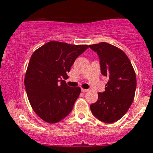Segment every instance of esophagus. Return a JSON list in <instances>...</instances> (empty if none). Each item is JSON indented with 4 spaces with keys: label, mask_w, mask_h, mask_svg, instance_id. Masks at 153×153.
<instances>
[{
    "label": "esophagus",
    "mask_w": 153,
    "mask_h": 153,
    "mask_svg": "<svg viewBox=\"0 0 153 153\" xmlns=\"http://www.w3.org/2000/svg\"><path fill=\"white\" fill-rule=\"evenodd\" d=\"M81 91L82 92H87V91H88V89H84V88H81Z\"/></svg>",
    "instance_id": "obj_1"
}]
</instances>
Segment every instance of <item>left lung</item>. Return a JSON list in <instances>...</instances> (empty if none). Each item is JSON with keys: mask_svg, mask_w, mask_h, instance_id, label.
<instances>
[{"mask_svg": "<svg viewBox=\"0 0 153 153\" xmlns=\"http://www.w3.org/2000/svg\"><path fill=\"white\" fill-rule=\"evenodd\" d=\"M99 57L101 72L108 78L105 91L90 106L91 112L101 122L118 121L127 113L133 102L137 86L136 74L127 54L106 42L89 45Z\"/></svg>", "mask_w": 153, "mask_h": 153, "instance_id": "obj_1", "label": "left lung"}]
</instances>
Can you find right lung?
<instances>
[{"mask_svg": "<svg viewBox=\"0 0 153 153\" xmlns=\"http://www.w3.org/2000/svg\"><path fill=\"white\" fill-rule=\"evenodd\" d=\"M88 46L51 41L31 55L24 85L33 110L50 124L59 122L69 114L80 94V88L69 87L68 78L75 59Z\"/></svg>", "mask_w": 153, "mask_h": 153, "instance_id": "add662e5", "label": "right lung"}]
</instances>
